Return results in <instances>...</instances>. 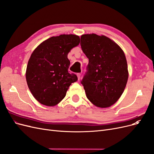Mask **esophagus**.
<instances>
[{
	"label": "esophagus",
	"mask_w": 154,
	"mask_h": 154,
	"mask_svg": "<svg viewBox=\"0 0 154 154\" xmlns=\"http://www.w3.org/2000/svg\"><path fill=\"white\" fill-rule=\"evenodd\" d=\"M77 76H78V80H80V77H81V74L80 73H77Z\"/></svg>",
	"instance_id": "esophagus-1"
}]
</instances>
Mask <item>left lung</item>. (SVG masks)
<instances>
[{
    "label": "left lung",
    "instance_id": "obj_1",
    "mask_svg": "<svg viewBox=\"0 0 154 154\" xmlns=\"http://www.w3.org/2000/svg\"><path fill=\"white\" fill-rule=\"evenodd\" d=\"M80 45L88 58L81 82L87 97L96 106L109 107L122 95L128 81L123 51L108 37L94 33L82 35Z\"/></svg>",
    "mask_w": 154,
    "mask_h": 154
}]
</instances>
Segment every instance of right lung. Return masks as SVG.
I'll return each instance as SVG.
<instances>
[{"label":"right lung","mask_w":154,"mask_h":154,"mask_svg":"<svg viewBox=\"0 0 154 154\" xmlns=\"http://www.w3.org/2000/svg\"><path fill=\"white\" fill-rule=\"evenodd\" d=\"M80 44L75 35L52 36L37 47L27 63L26 78L32 96L41 104L54 106L66 95L77 76L69 73L67 54Z\"/></svg>","instance_id":"right-lung-1"}]
</instances>
